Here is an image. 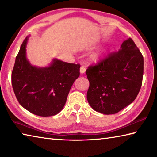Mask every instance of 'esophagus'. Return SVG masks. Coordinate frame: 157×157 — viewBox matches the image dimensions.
<instances>
[{"instance_id":"1","label":"esophagus","mask_w":157,"mask_h":157,"mask_svg":"<svg viewBox=\"0 0 157 157\" xmlns=\"http://www.w3.org/2000/svg\"><path fill=\"white\" fill-rule=\"evenodd\" d=\"M85 71H86V68H85L84 66H82L80 67V73L83 74L85 73Z\"/></svg>"}]
</instances>
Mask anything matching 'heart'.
Returning <instances> with one entry per match:
<instances>
[{
	"label": "heart",
	"instance_id": "heart-1",
	"mask_svg": "<svg viewBox=\"0 0 157 157\" xmlns=\"http://www.w3.org/2000/svg\"><path fill=\"white\" fill-rule=\"evenodd\" d=\"M108 50L107 48H102L99 49L92 52L89 56V59L92 63H98L99 62L102 57L104 56L107 51Z\"/></svg>",
	"mask_w": 157,
	"mask_h": 157
}]
</instances>
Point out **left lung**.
Returning a JSON list of instances; mask_svg holds the SVG:
<instances>
[{"mask_svg": "<svg viewBox=\"0 0 157 157\" xmlns=\"http://www.w3.org/2000/svg\"><path fill=\"white\" fill-rule=\"evenodd\" d=\"M89 81L87 100L93 109L114 114L131 104L139 94L143 75V57L131 38L98 64L86 71Z\"/></svg>", "mask_w": 157, "mask_h": 157, "instance_id": "obj_1", "label": "left lung"}]
</instances>
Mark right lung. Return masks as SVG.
Listing matches in <instances>:
<instances>
[{
    "label": "right lung",
    "mask_w": 157,
    "mask_h": 157,
    "mask_svg": "<svg viewBox=\"0 0 157 157\" xmlns=\"http://www.w3.org/2000/svg\"><path fill=\"white\" fill-rule=\"evenodd\" d=\"M30 36L20 48L12 73L13 90L19 104L30 113L51 116L59 113L79 76L80 66L53 59L46 67L33 66L26 57Z\"/></svg>",
    "instance_id": "obj_1"
}]
</instances>
